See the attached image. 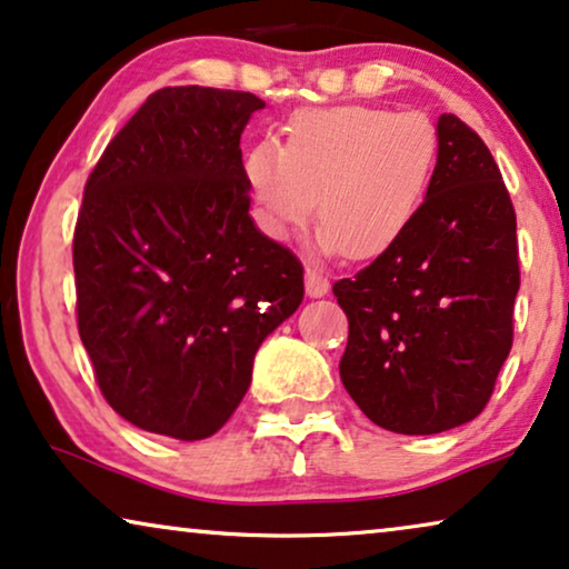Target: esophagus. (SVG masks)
Instances as JSON below:
<instances>
[{"label": "esophagus", "instance_id": "34e87169", "mask_svg": "<svg viewBox=\"0 0 569 569\" xmlns=\"http://www.w3.org/2000/svg\"><path fill=\"white\" fill-rule=\"evenodd\" d=\"M306 292L310 298H323L329 292V277L323 271H318L316 267L306 269Z\"/></svg>", "mask_w": 569, "mask_h": 569}]
</instances>
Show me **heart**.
Listing matches in <instances>:
<instances>
[{"label":"heart","mask_w":569,"mask_h":569,"mask_svg":"<svg viewBox=\"0 0 569 569\" xmlns=\"http://www.w3.org/2000/svg\"><path fill=\"white\" fill-rule=\"evenodd\" d=\"M438 152V129L425 113L347 103L295 111L284 147L261 139L243 170L269 236L287 238L306 224L318 199V246L365 261L407 236Z\"/></svg>","instance_id":"heart-1"}]
</instances>
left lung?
Instances as JSON below:
<instances>
[{
  "instance_id": "1",
  "label": "left lung",
  "mask_w": 569,
  "mask_h": 569,
  "mask_svg": "<svg viewBox=\"0 0 569 569\" xmlns=\"http://www.w3.org/2000/svg\"><path fill=\"white\" fill-rule=\"evenodd\" d=\"M438 166L399 243L333 295L349 321L339 376L370 422L435 435L487 407L512 347L516 209L481 137L438 121Z\"/></svg>"
}]
</instances>
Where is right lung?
<instances>
[{
  "label": "right lung",
  "instance_id": "1",
  "mask_svg": "<svg viewBox=\"0 0 569 569\" xmlns=\"http://www.w3.org/2000/svg\"><path fill=\"white\" fill-rule=\"evenodd\" d=\"M253 92L162 88L84 183L77 329L113 411L204 440L251 386L256 349L302 302V263L256 230L240 134Z\"/></svg>",
  "mask_w": 569,
  "mask_h": 569
}]
</instances>
